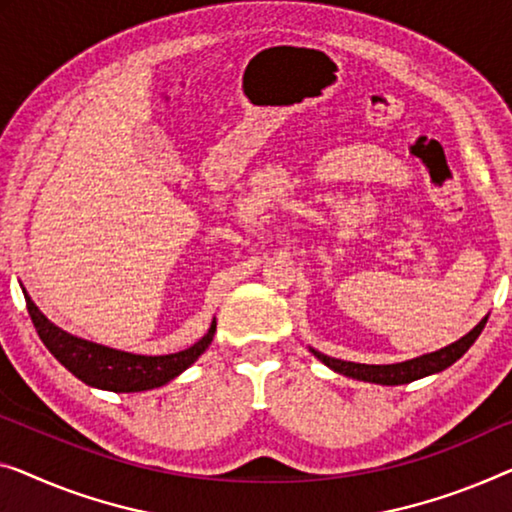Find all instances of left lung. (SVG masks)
Wrapping results in <instances>:
<instances>
[{
    "mask_svg": "<svg viewBox=\"0 0 512 512\" xmlns=\"http://www.w3.org/2000/svg\"><path fill=\"white\" fill-rule=\"evenodd\" d=\"M487 317L480 319L478 326H474L464 338H460L453 345H448L439 352L425 354L421 358H411V361L404 363H393V365H365V363H352V361H340V358H331L324 356L312 349L319 361L329 365L331 370L340 372V375L352 377V379H361V381H372V384H381V386H398V384H409V381L421 379L427 375H434V372L446 370L448 365H453L457 358H460L467 349L474 345L480 331L485 329Z\"/></svg>",
    "mask_w": 512,
    "mask_h": 512,
    "instance_id": "1",
    "label": "left lung"
}]
</instances>
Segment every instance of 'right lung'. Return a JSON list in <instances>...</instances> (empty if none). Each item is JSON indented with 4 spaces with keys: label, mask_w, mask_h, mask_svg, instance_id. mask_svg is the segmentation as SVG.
<instances>
[{
    "label": "right lung",
    "mask_w": 512,
    "mask_h": 512,
    "mask_svg": "<svg viewBox=\"0 0 512 512\" xmlns=\"http://www.w3.org/2000/svg\"><path fill=\"white\" fill-rule=\"evenodd\" d=\"M25 301L38 338L43 340L48 352L80 381L114 393L149 391V388L167 384L170 379L181 375L188 365H193L197 356L204 354V349L211 345L213 333H216V324H213L202 340H197L193 347L183 349V352L167 356H137L75 338V335L48 322V317L36 308L27 294Z\"/></svg>",
    "instance_id": "right-lung-1"
}]
</instances>
